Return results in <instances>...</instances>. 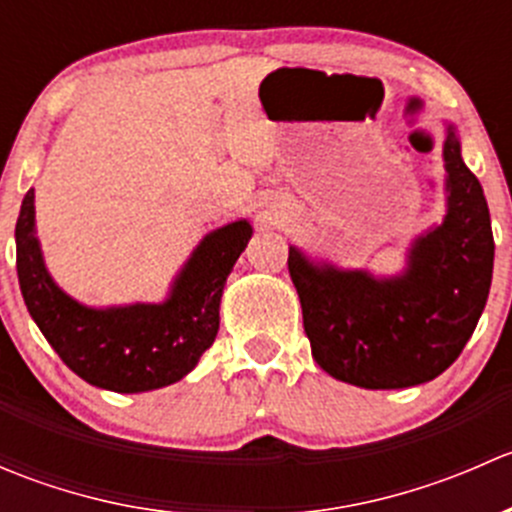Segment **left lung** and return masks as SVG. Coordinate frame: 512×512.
<instances>
[{"instance_id":"8db88e82","label":"left lung","mask_w":512,"mask_h":512,"mask_svg":"<svg viewBox=\"0 0 512 512\" xmlns=\"http://www.w3.org/2000/svg\"><path fill=\"white\" fill-rule=\"evenodd\" d=\"M443 165L446 218L411 242L401 275L317 265L289 247L312 356L334 379L409 389L443 374L471 339L493 280L495 242L483 188L451 123Z\"/></svg>"}]
</instances>
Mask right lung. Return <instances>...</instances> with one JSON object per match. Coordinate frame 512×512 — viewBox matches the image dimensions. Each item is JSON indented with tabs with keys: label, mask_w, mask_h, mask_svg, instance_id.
<instances>
[{
	"label": "right lung",
	"mask_w": 512,
	"mask_h": 512,
	"mask_svg": "<svg viewBox=\"0 0 512 512\" xmlns=\"http://www.w3.org/2000/svg\"><path fill=\"white\" fill-rule=\"evenodd\" d=\"M14 237L24 304L61 361L98 389L141 394L183 379L215 342L225 280L252 225L235 220L205 235L165 302L106 309L76 302L51 280L34 227V188L24 195Z\"/></svg>",
	"instance_id": "obj_1"
}]
</instances>
